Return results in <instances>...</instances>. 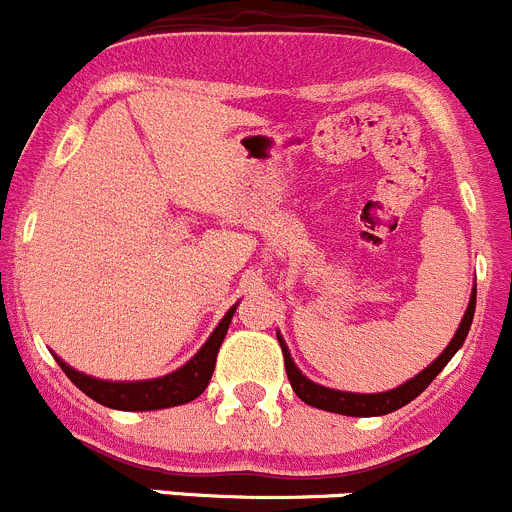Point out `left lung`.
Instances as JSON below:
<instances>
[{"label": "left lung", "instance_id": "obj_1", "mask_svg": "<svg viewBox=\"0 0 512 512\" xmlns=\"http://www.w3.org/2000/svg\"><path fill=\"white\" fill-rule=\"evenodd\" d=\"M475 296H478V289L472 286L470 294V304H467L465 316H462L460 326H457L455 337L452 342L447 344L445 352L435 359L427 369H422L417 377L407 379L405 384H399V387L389 389V392H377V394H357V392H339V389H329L321 387V384L311 382L309 377L301 374V369L296 367L294 359H291L289 347L284 344L281 334L276 332L281 344V352H284V364H286V374H289V382L294 387L296 397L301 402L311 407H319V410L326 412H337V415H349V417H377V415H389V412L399 410V407H405L407 402H412L415 397H420L422 392L427 389V384L437 377V374L445 369V364L455 357L457 349L462 347V342L467 339V332H470L472 316H475Z\"/></svg>", "mask_w": 512, "mask_h": 512}]
</instances>
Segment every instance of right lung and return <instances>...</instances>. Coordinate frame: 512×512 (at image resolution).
<instances>
[{
  "label": "right lung",
  "mask_w": 512,
  "mask_h": 512,
  "mask_svg": "<svg viewBox=\"0 0 512 512\" xmlns=\"http://www.w3.org/2000/svg\"><path fill=\"white\" fill-rule=\"evenodd\" d=\"M236 306H231V309L226 311V316H223L221 324L213 329V334L208 337V342L203 344L201 352H198L191 362H186L180 369H175V372L165 374V377L143 379V382H105V379H95L77 372L70 364L62 362L60 357L55 359L75 387H80L87 397L95 399V402H100V405L105 407H113V410L148 412L186 405V402L196 399L198 394H203V389L211 382L218 349H221L223 339H226L228 324H231Z\"/></svg>",
  "instance_id": "1"
}]
</instances>
